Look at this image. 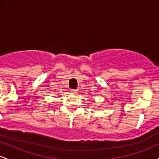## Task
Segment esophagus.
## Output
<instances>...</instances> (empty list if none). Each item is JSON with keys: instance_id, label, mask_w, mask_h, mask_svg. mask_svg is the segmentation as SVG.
Listing matches in <instances>:
<instances>
[{"instance_id": "esophagus-1", "label": "esophagus", "mask_w": 159, "mask_h": 159, "mask_svg": "<svg viewBox=\"0 0 159 159\" xmlns=\"http://www.w3.org/2000/svg\"><path fill=\"white\" fill-rule=\"evenodd\" d=\"M71 93H72V94H78V90H72V91H71Z\"/></svg>"}]
</instances>
